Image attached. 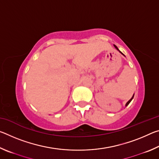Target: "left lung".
<instances>
[{
  "label": "left lung",
  "instance_id": "obj_1",
  "mask_svg": "<svg viewBox=\"0 0 159 159\" xmlns=\"http://www.w3.org/2000/svg\"><path fill=\"white\" fill-rule=\"evenodd\" d=\"M114 47H115V48H116V49H117V50H118V51H119V50H118V48H117V47H116V45H114ZM119 52H120V53H122V52H120V51H119ZM122 54H123V53H122ZM133 97H134V95H133V98H131V99H130V100H129V101H128V102H127V103H126V104H125V106H126V107H127V106H128V104H129V103H130V102H131V100H132V99H133Z\"/></svg>",
  "mask_w": 159,
  "mask_h": 159
}]
</instances>
